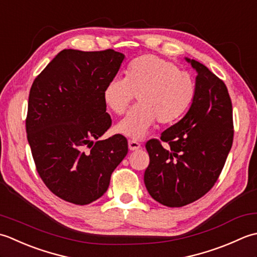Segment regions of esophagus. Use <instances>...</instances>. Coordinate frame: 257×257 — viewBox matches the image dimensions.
<instances>
[{
    "instance_id": "1",
    "label": "esophagus",
    "mask_w": 257,
    "mask_h": 257,
    "mask_svg": "<svg viewBox=\"0 0 257 257\" xmlns=\"http://www.w3.org/2000/svg\"><path fill=\"white\" fill-rule=\"evenodd\" d=\"M128 149L131 151H136L141 149V144L139 142H136L134 140H130L128 141Z\"/></svg>"
}]
</instances>
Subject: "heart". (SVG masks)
Here are the masks:
<instances>
[{"label": "heart", "mask_w": 257, "mask_h": 257, "mask_svg": "<svg viewBox=\"0 0 257 257\" xmlns=\"http://www.w3.org/2000/svg\"><path fill=\"white\" fill-rule=\"evenodd\" d=\"M136 95L140 104L116 125V131L140 140L158 121L165 125L181 118L194 101L196 83L191 73L180 71L173 62L143 55L128 65L125 78H113L103 91L104 102L117 115L126 113Z\"/></svg>", "instance_id": "1"}]
</instances>
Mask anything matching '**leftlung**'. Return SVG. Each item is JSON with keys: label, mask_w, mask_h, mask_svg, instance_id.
Instances as JSON below:
<instances>
[{"label": "left lung", "mask_w": 257, "mask_h": 257, "mask_svg": "<svg viewBox=\"0 0 257 257\" xmlns=\"http://www.w3.org/2000/svg\"><path fill=\"white\" fill-rule=\"evenodd\" d=\"M197 73L196 95L185 116L145 148L146 190L156 202L181 207L215 184L233 144L232 102L226 85L205 65L185 57ZM169 147L163 148L161 142Z\"/></svg>", "instance_id": "obj_1"}]
</instances>
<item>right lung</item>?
<instances>
[{"instance_id":"1","label":"right lung","mask_w":257,"mask_h":257,"mask_svg":"<svg viewBox=\"0 0 257 257\" xmlns=\"http://www.w3.org/2000/svg\"><path fill=\"white\" fill-rule=\"evenodd\" d=\"M114 50H63L35 78L29 95L26 133L42 181L62 200L86 205L107 191L127 154V140L99 138L112 124L104 87L121 67Z\"/></svg>"}]
</instances>
